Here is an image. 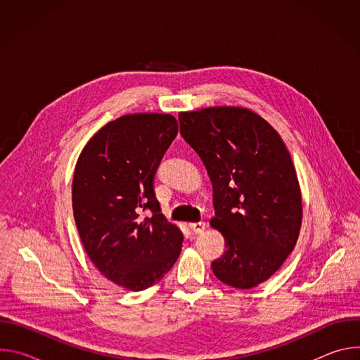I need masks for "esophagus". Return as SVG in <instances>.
Instances as JSON below:
<instances>
[{"label":"esophagus","mask_w":360,"mask_h":360,"mask_svg":"<svg viewBox=\"0 0 360 360\" xmlns=\"http://www.w3.org/2000/svg\"><path fill=\"white\" fill-rule=\"evenodd\" d=\"M188 226H189L192 233H202L205 231V226H207V225H205L203 222H193V224H189Z\"/></svg>","instance_id":"34e87169"}]
</instances>
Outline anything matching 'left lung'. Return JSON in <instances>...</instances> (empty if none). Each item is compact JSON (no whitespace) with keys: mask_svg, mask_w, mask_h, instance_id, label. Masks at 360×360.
Here are the masks:
<instances>
[{"mask_svg":"<svg viewBox=\"0 0 360 360\" xmlns=\"http://www.w3.org/2000/svg\"><path fill=\"white\" fill-rule=\"evenodd\" d=\"M179 125L214 188L211 222L226 248L211 265L215 276L238 289L265 282L293 250L302 224L289 150L265 120L245 108L182 112Z\"/></svg>","mask_w":360,"mask_h":360,"instance_id":"1","label":"left lung"}]
</instances>
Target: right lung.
<instances>
[{
  "instance_id": "add662e5",
  "label": "right lung",
  "mask_w": 360,
  "mask_h": 360,
  "mask_svg": "<svg viewBox=\"0 0 360 360\" xmlns=\"http://www.w3.org/2000/svg\"><path fill=\"white\" fill-rule=\"evenodd\" d=\"M176 134L172 115H124L88 141L75 167L72 210L82 245L102 275L129 290L160 282L181 253L184 236L161 214L153 189Z\"/></svg>"
}]
</instances>
